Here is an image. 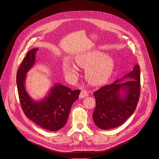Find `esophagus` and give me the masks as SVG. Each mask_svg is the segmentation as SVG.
<instances>
[{
  "instance_id": "34e87169",
  "label": "esophagus",
  "mask_w": 159,
  "mask_h": 159,
  "mask_svg": "<svg viewBox=\"0 0 159 159\" xmlns=\"http://www.w3.org/2000/svg\"><path fill=\"white\" fill-rule=\"evenodd\" d=\"M88 96V92L87 91H86L85 89H83L81 90L80 94V98H83L84 97H86Z\"/></svg>"
}]
</instances>
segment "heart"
<instances>
[{
	"mask_svg": "<svg viewBox=\"0 0 159 159\" xmlns=\"http://www.w3.org/2000/svg\"><path fill=\"white\" fill-rule=\"evenodd\" d=\"M76 64L86 69L85 78L87 81L95 86L105 83L111 76L115 66V58L102 51L95 50L83 52L75 57ZM64 73L71 78L77 75V69L73 63L63 62Z\"/></svg>",
	"mask_w": 159,
	"mask_h": 159,
	"instance_id": "1",
	"label": "heart"
}]
</instances>
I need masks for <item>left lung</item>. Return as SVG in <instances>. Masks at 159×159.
Here are the masks:
<instances>
[{"label": "left lung", "instance_id": "1", "mask_svg": "<svg viewBox=\"0 0 159 159\" xmlns=\"http://www.w3.org/2000/svg\"><path fill=\"white\" fill-rule=\"evenodd\" d=\"M127 82L119 83L124 79ZM140 94V71L136 65L133 71L93 93L96 100L93 118L98 127L108 130L123 124L134 112Z\"/></svg>", "mask_w": 159, "mask_h": 159}]
</instances>
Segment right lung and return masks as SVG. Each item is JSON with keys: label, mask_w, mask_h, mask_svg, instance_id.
<instances>
[{"label": "right lung", "mask_w": 159, "mask_h": 159, "mask_svg": "<svg viewBox=\"0 0 159 159\" xmlns=\"http://www.w3.org/2000/svg\"><path fill=\"white\" fill-rule=\"evenodd\" d=\"M38 49L30 50L17 70L16 81L19 98L22 109L28 118L44 129L57 131L66 125L71 106L78 100L81 91L71 90L57 83L43 100L36 102L32 99L25 89V81L27 73L36 62Z\"/></svg>", "instance_id": "obj_1"}]
</instances>
